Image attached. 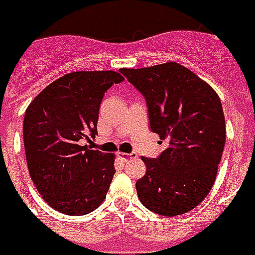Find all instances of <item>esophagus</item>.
<instances>
[{
  "label": "esophagus",
  "mask_w": 255,
  "mask_h": 255,
  "mask_svg": "<svg viewBox=\"0 0 255 255\" xmlns=\"http://www.w3.org/2000/svg\"><path fill=\"white\" fill-rule=\"evenodd\" d=\"M118 158H121V159L124 160V162H126V160L131 159V158H134V153L130 152V153H126V152H118Z\"/></svg>",
  "instance_id": "34e87169"
}]
</instances>
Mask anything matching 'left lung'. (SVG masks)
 <instances>
[{
    "instance_id": "8db88e82",
    "label": "left lung",
    "mask_w": 255,
    "mask_h": 255,
    "mask_svg": "<svg viewBox=\"0 0 255 255\" xmlns=\"http://www.w3.org/2000/svg\"><path fill=\"white\" fill-rule=\"evenodd\" d=\"M119 71L144 96L149 128L167 144L158 158H141L147 171L136 182L138 199L165 217L192 210L210 192L223 156L227 131L220 97L173 61Z\"/></svg>"
}]
</instances>
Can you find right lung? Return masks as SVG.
<instances>
[{
    "label": "right lung",
    "mask_w": 255,
    "mask_h": 255,
    "mask_svg": "<svg viewBox=\"0 0 255 255\" xmlns=\"http://www.w3.org/2000/svg\"><path fill=\"white\" fill-rule=\"evenodd\" d=\"M122 81L115 71L66 74L27 107L23 140L28 173L52 209L84 216L106 199L115 156L90 149L82 141L97 134L103 97Z\"/></svg>",
    "instance_id": "obj_1"
}]
</instances>
